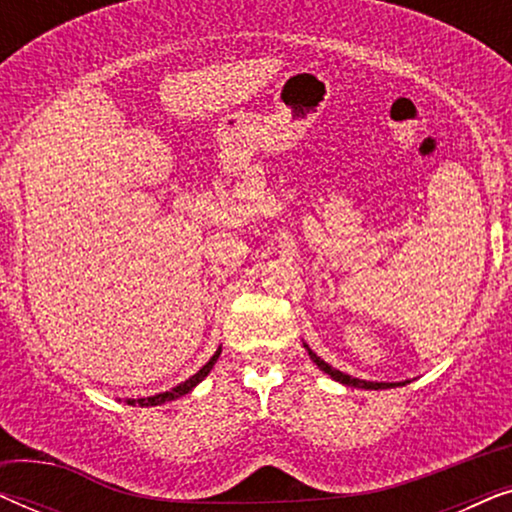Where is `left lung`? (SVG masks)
<instances>
[{
  "mask_svg": "<svg viewBox=\"0 0 512 512\" xmlns=\"http://www.w3.org/2000/svg\"><path fill=\"white\" fill-rule=\"evenodd\" d=\"M307 354H310V359H312L314 363H317V366H319L321 370H324V373L331 375L333 380L347 384V387H356V389H389V387H394V384H387V382H366V380H356V377H352V375L340 373V370H335V368L328 366V363H326L324 359H319V356L314 354L310 347H307Z\"/></svg>",
  "mask_w": 512,
  "mask_h": 512,
  "instance_id": "8db88e82",
  "label": "left lung"
}]
</instances>
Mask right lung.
I'll list each match as a JSON object with an SVG mask.
<instances>
[{
    "label": "right lung",
    "instance_id": "add662e5",
    "mask_svg": "<svg viewBox=\"0 0 512 512\" xmlns=\"http://www.w3.org/2000/svg\"><path fill=\"white\" fill-rule=\"evenodd\" d=\"M219 354H221V349L212 356V359H209V361L205 363V366H202V368L198 370V373H195L193 377H188L186 382H181L179 387H174V389H170V391H163V394H158V396L139 398L137 403H142V405H160V403H165V401H174V398L188 394V391H191V389L195 387V384H200V382L205 380V377L209 375V370L214 368V363H216V359H219Z\"/></svg>",
    "mask_w": 512,
    "mask_h": 512
}]
</instances>
